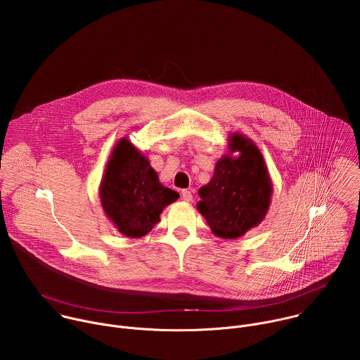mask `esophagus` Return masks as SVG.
Wrapping results in <instances>:
<instances>
[{"label": "esophagus", "instance_id": "obj_1", "mask_svg": "<svg viewBox=\"0 0 360 360\" xmlns=\"http://www.w3.org/2000/svg\"><path fill=\"white\" fill-rule=\"evenodd\" d=\"M181 196H182V199H184L185 202H191V200H192V192H191L189 189H184V191L181 192Z\"/></svg>", "mask_w": 360, "mask_h": 360}]
</instances>
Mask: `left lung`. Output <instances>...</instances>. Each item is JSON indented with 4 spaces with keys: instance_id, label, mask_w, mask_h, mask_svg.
Segmentation results:
<instances>
[{
    "instance_id": "left-lung-1",
    "label": "left lung",
    "mask_w": 360,
    "mask_h": 360,
    "mask_svg": "<svg viewBox=\"0 0 360 360\" xmlns=\"http://www.w3.org/2000/svg\"><path fill=\"white\" fill-rule=\"evenodd\" d=\"M229 150L217 162L210 184L199 189L196 207L217 236L236 239L264 221L272 182L259 148L249 138L233 134ZM233 151L240 157L233 158Z\"/></svg>"
}]
</instances>
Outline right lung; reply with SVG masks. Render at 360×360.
I'll use <instances>...</instances> for the list:
<instances>
[{"label": "right lung", "mask_w": 360, "mask_h": 360, "mask_svg": "<svg viewBox=\"0 0 360 360\" xmlns=\"http://www.w3.org/2000/svg\"><path fill=\"white\" fill-rule=\"evenodd\" d=\"M99 195L107 217L128 238L145 236L160 222L167 205L179 198L160 182L149 161L127 138L111 153Z\"/></svg>", "instance_id": "1"}]
</instances>
